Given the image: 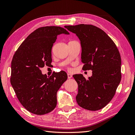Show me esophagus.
<instances>
[{
	"instance_id": "esophagus-1",
	"label": "esophagus",
	"mask_w": 135,
	"mask_h": 135,
	"mask_svg": "<svg viewBox=\"0 0 135 135\" xmlns=\"http://www.w3.org/2000/svg\"><path fill=\"white\" fill-rule=\"evenodd\" d=\"M71 77H72V75L70 74H69V73H68V79H70Z\"/></svg>"
}]
</instances>
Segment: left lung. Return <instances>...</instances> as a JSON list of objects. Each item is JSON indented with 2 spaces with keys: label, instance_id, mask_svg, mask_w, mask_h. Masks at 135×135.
I'll use <instances>...</instances> for the list:
<instances>
[{
  "label": "left lung",
  "instance_id": "left-lung-1",
  "mask_svg": "<svg viewBox=\"0 0 135 135\" xmlns=\"http://www.w3.org/2000/svg\"><path fill=\"white\" fill-rule=\"evenodd\" d=\"M65 27L80 40L83 70H92L88 79L82 74L73 75L78 85L77 103L91 111L103 109L112 100L120 82L119 52L112 39L95 26L80 24Z\"/></svg>",
  "mask_w": 135,
  "mask_h": 135
}]
</instances>
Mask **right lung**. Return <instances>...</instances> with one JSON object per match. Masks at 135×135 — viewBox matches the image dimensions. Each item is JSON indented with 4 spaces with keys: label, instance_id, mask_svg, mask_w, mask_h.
I'll list each match as a JSON object with an SVG mask.
<instances>
[{
    "label": "right lung",
    "instance_id": "obj_1",
    "mask_svg": "<svg viewBox=\"0 0 135 135\" xmlns=\"http://www.w3.org/2000/svg\"><path fill=\"white\" fill-rule=\"evenodd\" d=\"M61 34L69 32L60 26L37 28L20 45L12 60L11 83L16 96L24 108L36 115L56 108L57 92L68 78L64 71L47 77L40 70L44 65H51L52 46Z\"/></svg>",
    "mask_w": 135,
    "mask_h": 135
}]
</instances>
